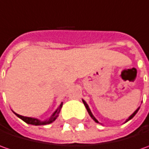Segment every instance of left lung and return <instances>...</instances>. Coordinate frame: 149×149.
Listing matches in <instances>:
<instances>
[{"instance_id":"obj_1","label":"left lung","mask_w":149,"mask_h":149,"mask_svg":"<svg viewBox=\"0 0 149 149\" xmlns=\"http://www.w3.org/2000/svg\"><path fill=\"white\" fill-rule=\"evenodd\" d=\"M83 103H84V106H85V108H86V109H87V111H88V113H89L90 117L92 118H93V119L95 120V122H96V123H99V122H98V120H97V119H96V118H95L94 117V115L92 114V113H91V111H90V109H89V106H88V104H87L85 103V101H84V100H83ZM139 108H140V107H139ZM139 109H137V110H136V111H135L134 113H133V114H132V115H131V116H130V117H129V118H128V119H127V121H126V122H128V121H129V120H130V119H131L132 118H134V116L135 114L137 113V112L139 111Z\"/></svg>"}]
</instances>
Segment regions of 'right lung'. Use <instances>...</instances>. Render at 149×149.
I'll return each instance as SVG.
<instances>
[{
	"label": "right lung",
	"mask_w": 149,
	"mask_h": 149,
	"mask_svg": "<svg viewBox=\"0 0 149 149\" xmlns=\"http://www.w3.org/2000/svg\"><path fill=\"white\" fill-rule=\"evenodd\" d=\"M62 104H63V103H61L60 104V107L56 109V111L54 112V113H53V115L50 117V118H49L48 120H46V121H40V120H39L37 118H29V117H24V116H21V115H19V114H17V113H15V114L17 116V117H19L20 118H21L24 122H26V123H29V124H33V125H45V124H49V123H52L53 121L55 120V118H57L58 116V114L60 113V109H61V108H62Z\"/></svg>",
	"instance_id": "add662e5"
}]
</instances>
